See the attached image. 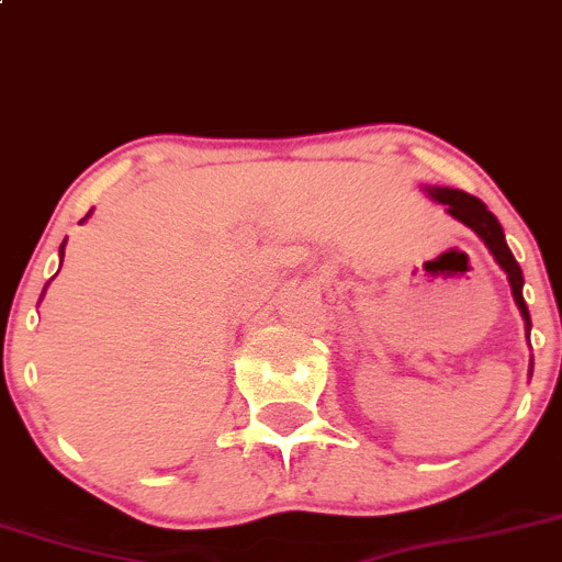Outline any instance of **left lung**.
<instances>
[{
  "instance_id": "8db88e82",
  "label": "left lung",
  "mask_w": 562,
  "mask_h": 562,
  "mask_svg": "<svg viewBox=\"0 0 562 562\" xmlns=\"http://www.w3.org/2000/svg\"><path fill=\"white\" fill-rule=\"evenodd\" d=\"M426 192L431 194L437 203H442L445 209H448L450 216H456L459 222H464L470 231H475L477 236H481V241L486 244L488 252L494 255V260L499 263V269L508 274L510 293H514V302H516V307H519L521 318H525L527 337H530V313H527L525 296H521V285H525V277H521V269H519V263H516L514 252H510L508 244H505V233H503V227H499L497 216H494L492 211H488L486 205L481 203V200L472 198V194H467V192H461V189L428 187Z\"/></svg>"
}]
</instances>
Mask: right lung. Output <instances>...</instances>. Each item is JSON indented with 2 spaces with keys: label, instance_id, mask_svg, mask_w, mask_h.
<instances>
[{
  "label": "right lung",
  "instance_id": "add662e5",
  "mask_svg": "<svg viewBox=\"0 0 562 562\" xmlns=\"http://www.w3.org/2000/svg\"><path fill=\"white\" fill-rule=\"evenodd\" d=\"M87 216H90V214H87ZM63 249H65V241H63V247H59V258H63Z\"/></svg>",
  "mask_w": 562,
  "mask_h": 562
}]
</instances>
